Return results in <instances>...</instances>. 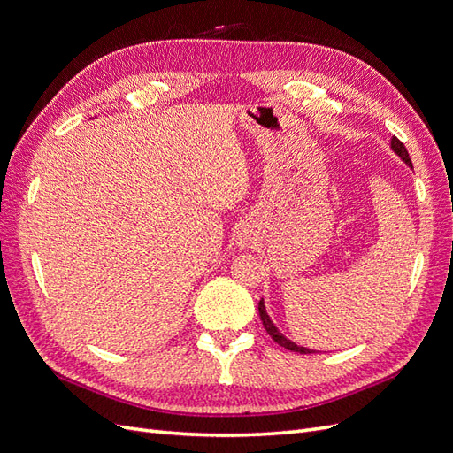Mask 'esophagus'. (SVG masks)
Returning a JSON list of instances; mask_svg holds the SVG:
<instances>
[{
    "label": "esophagus",
    "instance_id": "esophagus-1",
    "mask_svg": "<svg viewBox=\"0 0 453 453\" xmlns=\"http://www.w3.org/2000/svg\"><path fill=\"white\" fill-rule=\"evenodd\" d=\"M250 242V236L248 234H245V232H242V234H240V245H245V243H248Z\"/></svg>",
    "mask_w": 453,
    "mask_h": 453
}]
</instances>
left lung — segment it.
Returning <instances> with one entry per match:
<instances>
[{"label": "left lung", "mask_w": 453, "mask_h": 453, "mask_svg": "<svg viewBox=\"0 0 453 453\" xmlns=\"http://www.w3.org/2000/svg\"><path fill=\"white\" fill-rule=\"evenodd\" d=\"M391 149H393L395 153L399 155V157L408 164L410 168H412V160H410V157H408V150H406V147H404V143H403V142H399L396 138H393V140H391ZM258 315H260V321H263V325H265V328H266V333L273 338V342H278V344H280L281 348L289 349V351H296V353H315L313 349H308V348H303V346H296L295 342H291L289 338H285V336L278 331V326L272 323L270 315L266 313L265 300H260V303H258Z\"/></svg>", "instance_id": "left-lung-1"}]
</instances>
